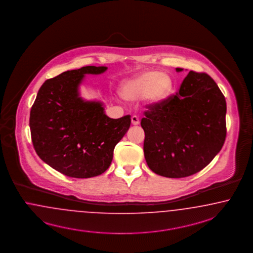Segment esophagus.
I'll return each mask as SVG.
<instances>
[{
	"mask_svg": "<svg viewBox=\"0 0 253 253\" xmlns=\"http://www.w3.org/2000/svg\"><path fill=\"white\" fill-rule=\"evenodd\" d=\"M131 124H132V125H134V126H136V125H138V124H139V120H138V118H137L136 116L131 117Z\"/></svg>",
	"mask_w": 253,
	"mask_h": 253,
	"instance_id": "obj_1",
	"label": "esophagus"
}]
</instances>
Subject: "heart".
Wrapping results in <instances>:
<instances>
[{
    "mask_svg": "<svg viewBox=\"0 0 253 253\" xmlns=\"http://www.w3.org/2000/svg\"><path fill=\"white\" fill-rule=\"evenodd\" d=\"M173 83L169 75L160 71H143L131 79L122 82L120 93L127 101L144 98L149 105H159L169 96Z\"/></svg>",
    "mask_w": 253,
    "mask_h": 253,
    "instance_id": "heart-1",
    "label": "heart"
}]
</instances>
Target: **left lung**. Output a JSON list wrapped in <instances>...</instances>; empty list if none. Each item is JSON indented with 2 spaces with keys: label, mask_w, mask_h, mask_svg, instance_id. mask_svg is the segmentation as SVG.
Segmentation results:
<instances>
[{
  "label": "left lung",
  "mask_w": 253,
  "mask_h": 253,
  "mask_svg": "<svg viewBox=\"0 0 253 253\" xmlns=\"http://www.w3.org/2000/svg\"><path fill=\"white\" fill-rule=\"evenodd\" d=\"M150 107L141 127L145 159L154 173L168 178L190 176L222 149L226 100L208 74L190 71L176 95Z\"/></svg>",
  "instance_id": "obj_1"
}]
</instances>
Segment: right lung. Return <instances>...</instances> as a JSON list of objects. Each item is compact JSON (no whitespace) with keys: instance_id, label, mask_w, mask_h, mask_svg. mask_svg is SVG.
I'll list each match as a JSON object with an SVG mask.
<instances>
[{"instance_id":"1","label":"right lung","mask_w":253,"mask_h":253,"mask_svg":"<svg viewBox=\"0 0 253 253\" xmlns=\"http://www.w3.org/2000/svg\"><path fill=\"white\" fill-rule=\"evenodd\" d=\"M106 71L107 67L86 66L65 71L45 81L32 106L34 148L43 162L66 176L101 175L111 165L115 146L130 128V116L111 119L101 101L81 97L85 75Z\"/></svg>"}]
</instances>
